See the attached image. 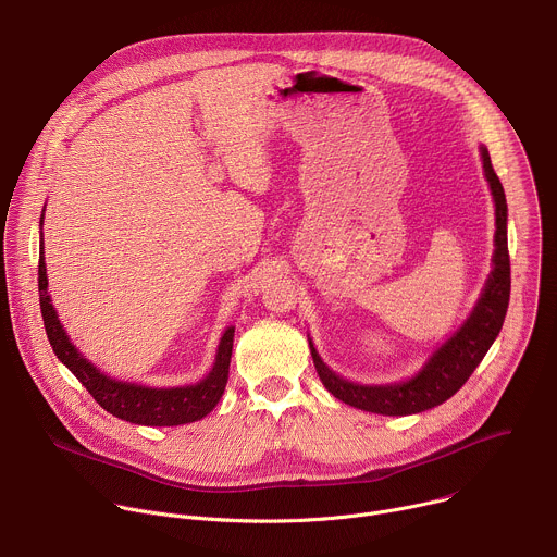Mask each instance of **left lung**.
I'll list each match as a JSON object with an SVG mask.
<instances>
[{
    "label": "left lung",
    "instance_id": "8db88e82",
    "mask_svg": "<svg viewBox=\"0 0 557 557\" xmlns=\"http://www.w3.org/2000/svg\"><path fill=\"white\" fill-rule=\"evenodd\" d=\"M481 156L485 178L496 202V251L492 260L494 269L471 314L445 344H441V348L432 352L428 363L412 379L387 385H361L342 379L317 355L312 342H308L314 370L335 399L357 410L385 417L425 412L454 396L471 376V372L479 368V363L496 342L505 322L511 293V264L507 249V198L500 178L492 168L487 147H481Z\"/></svg>",
    "mask_w": 557,
    "mask_h": 557
}]
</instances>
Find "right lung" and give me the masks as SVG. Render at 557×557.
<instances>
[{
    "instance_id": "right-lung-1",
    "label": "right lung",
    "mask_w": 557,
    "mask_h": 557,
    "mask_svg": "<svg viewBox=\"0 0 557 557\" xmlns=\"http://www.w3.org/2000/svg\"><path fill=\"white\" fill-rule=\"evenodd\" d=\"M39 240H41L39 243V306H41L48 342L54 355L59 357V361L86 385V389L95 396V401L103 410H108L116 419H123L136 425L172 428V425L200 421L218 406L228 379V363H231L233 333H235L233 326H228L220 339L211 372L194 385L147 387L138 383L110 379L92 361H88L82 352H78L76 346L67 339L48 295L44 237H39Z\"/></svg>"
}]
</instances>
